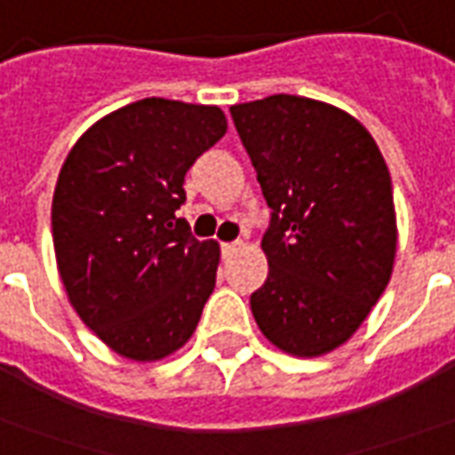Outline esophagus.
<instances>
[{
	"mask_svg": "<svg viewBox=\"0 0 455 455\" xmlns=\"http://www.w3.org/2000/svg\"><path fill=\"white\" fill-rule=\"evenodd\" d=\"M240 247H243V240H235V243H222V252H225V255H230V252L240 250Z\"/></svg>",
	"mask_w": 455,
	"mask_h": 455,
	"instance_id": "1",
	"label": "esophagus"
}]
</instances>
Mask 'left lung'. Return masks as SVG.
<instances>
[{"instance_id": "obj_1", "label": "left lung", "mask_w": 455, "mask_h": 455, "mask_svg": "<svg viewBox=\"0 0 455 455\" xmlns=\"http://www.w3.org/2000/svg\"><path fill=\"white\" fill-rule=\"evenodd\" d=\"M272 218L267 280L250 297L259 331L294 356L341 347L387 290L396 255L381 150L337 106L275 93L230 106Z\"/></svg>"}]
</instances>
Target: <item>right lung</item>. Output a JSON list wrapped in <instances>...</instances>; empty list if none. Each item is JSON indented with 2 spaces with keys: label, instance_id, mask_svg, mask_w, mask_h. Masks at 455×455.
I'll return each mask as SVG.
<instances>
[{
  "label": "right lung",
  "instance_id": "obj_1",
  "mask_svg": "<svg viewBox=\"0 0 455 455\" xmlns=\"http://www.w3.org/2000/svg\"><path fill=\"white\" fill-rule=\"evenodd\" d=\"M228 131L218 106L143 99L103 116L66 156L52 235L68 302L116 354L158 362L196 331L220 247L175 210L186 173Z\"/></svg>",
  "mask_w": 455,
  "mask_h": 455
}]
</instances>
